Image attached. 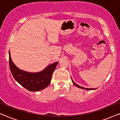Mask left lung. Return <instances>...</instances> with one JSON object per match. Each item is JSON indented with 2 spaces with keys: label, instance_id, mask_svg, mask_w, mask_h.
<instances>
[{
  "label": "left lung",
  "instance_id": "8db88e82",
  "mask_svg": "<svg viewBox=\"0 0 120 120\" xmlns=\"http://www.w3.org/2000/svg\"><path fill=\"white\" fill-rule=\"evenodd\" d=\"M71 81H72L73 83L75 86H77L78 88H80V89H85V90H95V89H91H91H89V88H84V87H83L79 86V85H78L77 84L75 83V82H74V81L72 80V79H71Z\"/></svg>",
  "mask_w": 120,
  "mask_h": 120
}]
</instances>
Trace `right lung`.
Here are the masks:
<instances>
[{"label":"right lung","instance_id":"obj_1","mask_svg":"<svg viewBox=\"0 0 120 120\" xmlns=\"http://www.w3.org/2000/svg\"><path fill=\"white\" fill-rule=\"evenodd\" d=\"M9 63L12 75L18 83L30 91H38L45 89L49 85L52 73L58 62L49 65L40 72H27L20 69L15 65L9 51Z\"/></svg>","mask_w":120,"mask_h":120}]
</instances>
